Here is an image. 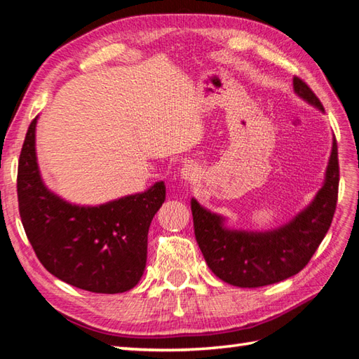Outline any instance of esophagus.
Listing matches in <instances>:
<instances>
[{"instance_id":"34e87169","label":"esophagus","mask_w":359,"mask_h":359,"mask_svg":"<svg viewBox=\"0 0 359 359\" xmlns=\"http://www.w3.org/2000/svg\"><path fill=\"white\" fill-rule=\"evenodd\" d=\"M196 175H198V170H196V167L192 165V164H187L181 169V178L186 180V181L195 180Z\"/></svg>"}]
</instances>
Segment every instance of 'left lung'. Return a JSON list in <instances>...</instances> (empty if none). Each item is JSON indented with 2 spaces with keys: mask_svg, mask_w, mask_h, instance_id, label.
<instances>
[{
  "mask_svg": "<svg viewBox=\"0 0 359 359\" xmlns=\"http://www.w3.org/2000/svg\"><path fill=\"white\" fill-rule=\"evenodd\" d=\"M293 89L302 100L324 112L321 101L301 78ZM339 164L333 137L324 186L315 200L287 224L270 232H244L226 229L224 218L205 210L192 200L196 243L212 272L236 287H262L297 275L307 266L332 224L338 201Z\"/></svg>",
  "mask_w": 359,
  "mask_h": 359,
  "instance_id": "obj_1",
  "label": "left lung"
}]
</instances>
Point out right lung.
<instances>
[{"label": "right lung", "instance_id": "1", "mask_svg": "<svg viewBox=\"0 0 359 359\" xmlns=\"http://www.w3.org/2000/svg\"><path fill=\"white\" fill-rule=\"evenodd\" d=\"M36 118L18 161V207L27 240L46 270L78 289L123 293L144 273L150 222L165 200L163 181L97 207L61 200L44 186L35 154Z\"/></svg>", "mask_w": 359, "mask_h": 359}]
</instances>
